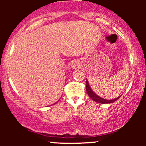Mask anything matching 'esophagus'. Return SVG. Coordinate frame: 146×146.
Segmentation results:
<instances>
[{
    "instance_id": "obj_1",
    "label": "esophagus",
    "mask_w": 146,
    "mask_h": 146,
    "mask_svg": "<svg viewBox=\"0 0 146 146\" xmlns=\"http://www.w3.org/2000/svg\"><path fill=\"white\" fill-rule=\"evenodd\" d=\"M72 67L73 68H75V69H77V68H79V65L77 63H73V64H72Z\"/></svg>"
}]
</instances>
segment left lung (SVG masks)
<instances>
[{"label":"left lung","mask_w":146,"mask_h":146,"mask_svg":"<svg viewBox=\"0 0 146 146\" xmlns=\"http://www.w3.org/2000/svg\"><path fill=\"white\" fill-rule=\"evenodd\" d=\"M86 91H87V93H88V95L90 97V98L92 99V100H93V101L98 102V103H100V104H111V103H113V102H115V101H117V100H118L119 98H121V96L118 97L117 98H115V99H113V100H104V99L100 98V97H99L98 95H97L93 91V90H91V88H90V87L89 86V84H88V81H87L86 80Z\"/></svg>","instance_id":"obj_1"}]
</instances>
